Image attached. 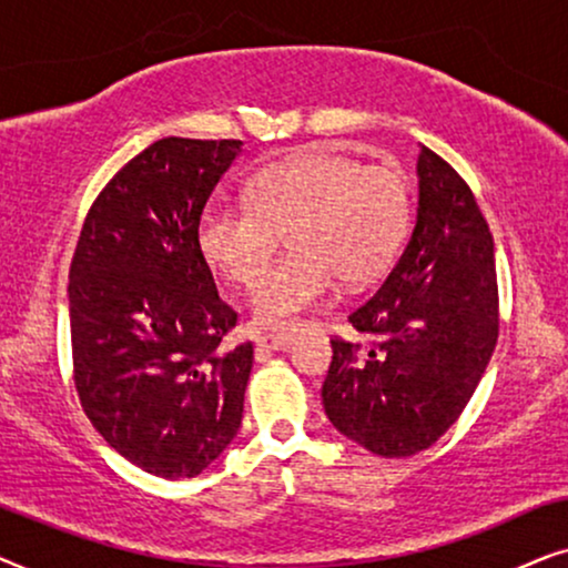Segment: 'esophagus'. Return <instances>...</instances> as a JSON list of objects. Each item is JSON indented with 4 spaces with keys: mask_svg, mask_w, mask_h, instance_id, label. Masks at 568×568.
I'll return each instance as SVG.
<instances>
[{
    "mask_svg": "<svg viewBox=\"0 0 568 568\" xmlns=\"http://www.w3.org/2000/svg\"><path fill=\"white\" fill-rule=\"evenodd\" d=\"M293 339H296L293 332H277V335H260L256 345L267 347V351H285V347H291Z\"/></svg>",
    "mask_w": 568,
    "mask_h": 568,
    "instance_id": "34e87169",
    "label": "esophagus"
}]
</instances>
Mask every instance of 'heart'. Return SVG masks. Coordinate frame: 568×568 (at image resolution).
I'll list each match as a JSON object with an SVG mask.
<instances>
[{
	"label": "heart",
	"mask_w": 568,
	"mask_h": 568,
	"mask_svg": "<svg viewBox=\"0 0 568 568\" xmlns=\"http://www.w3.org/2000/svg\"><path fill=\"white\" fill-rule=\"evenodd\" d=\"M410 229V186L395 165L308 148L264 165L244 205L213 200L196 221V248L215 272L252 285L285 233L291 252L252 293L256 320L291 327L345 285H363L395 260Z\"/></svg>",
	"instance_id": "b5f03b06"
}]
</instances>
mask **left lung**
Masks as SVG:
<instances>
[{
    "instance_id": "obj_1",
    "label": "left lung",
    "mask_w": 568,
    "mask_h": 568,
    "mask_svg": "<svg viewBox=\"0 0 568 568\" xmlns=\"http://www.w3.org/2000/svg\"><path fill=\"white\" fill-rule=\"evenodd\" d=\"M361 339L332 337L324 413L379 457H410L470 403L498 339L494 236L467 181L423 148L418 217L372 298L347 314Z\"/></svg>"
}]
</instances>
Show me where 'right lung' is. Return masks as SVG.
<instances>
[{"label": "right lung", "mask_w": 568, "mask_h": 568, "mask_svg": "<svg viewBox=\"0 0 568 568\" xmlns=\"http://www.w3.org/2000/svg\"><path fill=\"white\" fill-rule=\"evenodd\" d=\"M241 140L163 138L101 189L70 264L72 379L109 447L194 478L236 436L254 345L217 296L196 221Z\"/></svg>", "instance_id": "add662e5"}]
</instances>
